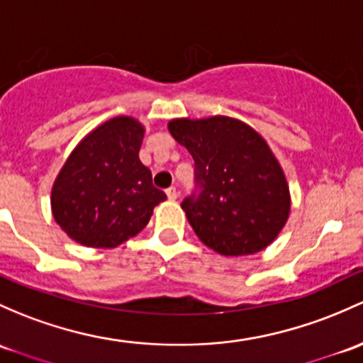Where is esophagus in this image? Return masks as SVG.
Masks as SVG:
<instances>
[{"mask_svg": "<svg viewBox=\"0 0 363 363\" xmlns=\"http://www.w3.org/2000/svg\"><path fill=\"white\" fill-rule=\"evenodd\" d=\"M165 193H167V198H169V200H172V201L177 200L179 191H177V189H175V188H169Z\"/></svg>", "mask_w": 363, "mask_h": 363, "instance_id": "obj_1", "label": "esophagus"}]
</instances>
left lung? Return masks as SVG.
Wrapping results in <instances>:
<instances>
[{
  "label": "left lung",
  "instance_id": "1",
  "mask_svg": "<svg viewBox=\"0 0 363 363\" xmlns=\"http://www.w3.org/2000/svg\"><path fill=\"white\" fill-rule=\"evenodd\" d=\"M169 132L194 160L196 191L181 207L198 238L223 255L266 249L291 212L287 179L266 140L228 116L177 118Z\"/></svg>",
  "mask_w": 363,
  "mask_h": 363
}]
</instances>
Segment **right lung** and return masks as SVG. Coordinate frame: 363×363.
Returning a JSON list of instances; mask_svg holds the SVG:
<instances>
[{"label": "right lung", "mask_w": 363, "mask_h": 363, "mask_svg": "<svg viewBox=\"0 0 363 363\" xmlns=\"http://www.w3.org/2000/svg\"><path fill=\"white\" fill-rule=\"evenodd\" d=\"M144 127L116 116L91 130L60 169L52 188V213L74 242L114 249L143 231L167 198L139 160Z\"/></svg>", "instance_id": "add662e5"}]
</instances>
